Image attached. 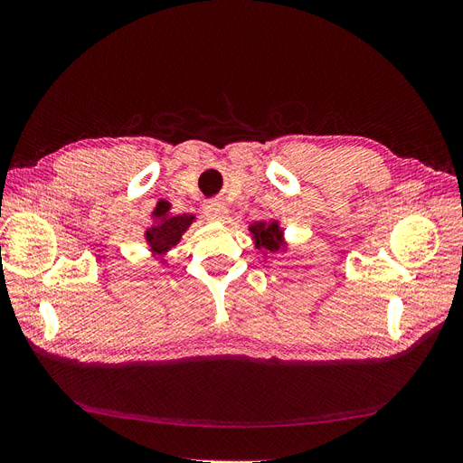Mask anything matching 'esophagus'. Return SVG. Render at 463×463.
<instances>
[{
  "label": "esophagus",
  "mask_w": 463,
  "mask_h": 463,
  "mask_svg": "<svg viewBox=\"0 0 463 463\" xmlns=\"http://www.w3.org/2000/svg\"><path fill=\"white\" fill-rule=\"evenodd\" d=\"M204 213H206L208 220L220 222L223 216L228 214V206L223 204L220 199H213V201H208V203L204 204Z\"/></svg>",
  "instance_id": "esophagus-1"
}]
</instances>
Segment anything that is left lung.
Instances as JSON below:
<instances>
[{"instance_id":"8db88e82","label":"left lung","mask_w":463,"mask_h":463,"mask_svg":"<svg viewBox=\"0 0 463 463\" xmlns=\"http://www.w3.org/2000/svg\"><path fill=\"white\" fill-rule=\"evenodd\" d=\"M253 232V237L257 241V247L266 250H278L279 240H282V232L278 228V222H259L249 228Z\"/></svg>"}]
</instances>
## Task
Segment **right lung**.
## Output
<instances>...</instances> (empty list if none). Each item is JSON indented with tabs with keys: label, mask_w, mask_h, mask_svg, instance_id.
Returning a JSON list of instances; mask_svg holds the SVG:
<instances>
[{
	"label": "right lung",
	"mask_w": 463,
	"mask_h": 463,
	"mask_svg": "<svg viewBox=\"0 0 463 463\" xmlns=\"http://www.w3.org/2000/svg\"><path fill=\"white\" fill-rule=\"evenodd\" d=\"M154 216H156V223L146 232V241L154 253L164 255L165 250L177 245L181 240V233H184L193 222V216H172L170 214V204L158 203L156 210H154Z\"/></svg>",
	"instance_id": "right-lung-1"
}]
</instances>
